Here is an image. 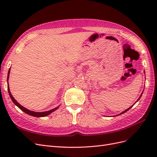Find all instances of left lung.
I'll return each mask as SVG.
<instances>
[{
	"mask_svg": "<svg viewBox=\"0 0 157 157\" xmlns=\"http://www.w3.org/2000/svg\"><path fill=\"white\" fill-rule=\"evenodd\" d=\"M141 95H142V94H141ZM141 96H140V98H139V99H137V101H138V100H139V99H140V98H141ZM133 105H132V106H131V107H130V108H128V109H126V110H125V111H123V112H122V113H120V114H119V115H122V114H123V113H126V111H128V110H129V109H130V108H132V107H133ZM118 115H116V116H118Z\"/></svg>",
	"mask_w": 157,
	"mask_h": 157,
	"instance_id": "left-lung-1",
	"label": "left lung"
}]
</instances>
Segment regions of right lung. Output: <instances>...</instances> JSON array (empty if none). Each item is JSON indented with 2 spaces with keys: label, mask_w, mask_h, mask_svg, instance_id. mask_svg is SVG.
<instances>
[{
  "label": "right lung",
  "mask_w": 157,
  "mask_h": 157,
  "mask_svg": "<svg viewBox=\"0 0 157 157\" xmlns=\"http://www.w3.org/2000/svg\"><path fill=\"white\" fill-rule=\"evenodd\" d=\"M10 69H9L8 71V77H7V80H8L9 78V75H10ZM8 93L9 95H10V97L12 99V101L13 102V103L15 104L16 106H17L19 108H20L22 111H23L24 113L28 114V115L33 116V117H46V116H48V115H50V113H52V112H54V111H56V109H58L59 107H57L53 109H52V110L48 111H45V112H35V111H30L29 109H27L26 108H25L24 107H23L22 105H21L20 103H19L15 99L13 98V97L12 96V95L10 93V88H9V85L8 86Z\"/></svg>",
  "instance_id": "right-lung-1"
}]
</instances>
